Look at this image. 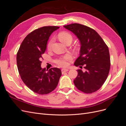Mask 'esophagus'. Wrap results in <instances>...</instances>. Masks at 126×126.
I'll list each match as a JSON object with an SVG mask.
<instances>
[{"label":"esophagus","mask_w":126,"mask_h":126,"mask_svg":"<svg viewBox=\"0 0 126 126\" xmlns=\"http://www.w3.org/2000/svg\"><path fill=\"white\" fill-rule=\"evenodd\" d=\"M68 70H68V69H65V68H63V69H62V73L63 74V73H64V72L68 71Z\"/></svg>","instance_id":"esophagus-1"}]
</instances>
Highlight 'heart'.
<instances>
[{"label": "heart", "instance_id": "1", "mask_svg": "<svg viewBox=\"0 0 126 126\" xmlns=\"http://www.w3.org/2000/svg\"><path fill=\"white\" fill-rule=\"evenodd\" d=\"M58 38L59 40L63 43L64 44H67L68 43H71V41L73 39V37H72L71 34L68 32H61L59 33L58 35ZM54 41V39L51 38L50 40H49V43L47 45V48L48 49H50ZM71 59V57L69 55H67L64 56H63L62 57H60L58 59L56 60L55 62L56 63L58 64V65L62 66V67H66L68 66V62H69Z\"/></svg>", "mask_w": 126, "mask_h": 126}]
</instances>
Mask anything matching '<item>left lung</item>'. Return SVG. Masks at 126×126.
<instances>
[{
    "label": "left lung",
    "instance_id": "left-lung-1",
    "mask_svg": "<svg viewBox=\"0 0 126 126\" xmlns=\"http://www.w3.org/2000/svg\"><path fill=\"white\" fill-rule=\"evenodd\" d=\"M63 27L77 37L81 45L80 55L74 64L80 68L83 66L85 71L77 70L74 84L83 93H94L108 77L110 68L108 47L99 35L89 27L76 23Z\"/></svg>",
    "mask_w": 126,
    "mask_h": 126
}]
</instances>
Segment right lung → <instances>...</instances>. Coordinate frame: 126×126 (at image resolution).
Listing matches in <instances>:
<instances>
[{"label":"right lung","mask_w":126,"mask_h":126,"mask_svg":"<svg viewBox=\"0 0 126 126\" xmlns=\"http://www.w3.org/2000/svg\"><path fill=\"white\" fill-rule=\"evenodd\" d=\"M58 28L57 26H44L33 30L22 41L17 54V67L22 81L38 94L51 93L62 76L59 68L46 70L41 67L42 55L46 50L49 38Z\"/></svg>","instance_id":"obj_1"}]
</instances>
